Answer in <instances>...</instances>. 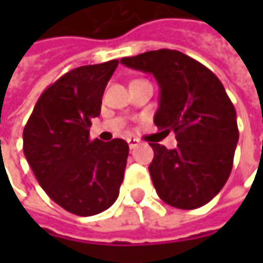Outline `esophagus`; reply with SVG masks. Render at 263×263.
I'll use <instances>...</instances> for the list:
<instances>
[{"instance_id": "esophagus-1", "label": "esophagus", "mask_w": 263, "mask_h": 263, "mask_svg": "<svg viewBox=\"0 0 263 263\" xmlns=\"http://www.w3.org/2000/svg\"><path fill=\"white\" fill-rule=\"evenodd\" d=\"M127 143H128V147H130V149H135V147H137L140 145V140H139V139H135V137H133V139L130 137V139H127Z\"/></svg>"}]
</instances>
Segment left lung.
Masks as SVG:
<instances>
[{
	"label": "left lung",
	"mask_w": 263,
	"mask_h": 263,
	"mask_svg": "<svg viewBox=\"0 0 263 263\" xmlns=\"http://www.w3.org/2000/svg\"><path fill=\"white\" fill-rule=\"evenodd\" d=\"M133 70L151 73L159 86L154 123L177 147L151 143L149 173L158 196L178 209L206 205L227 183L238 142L237 116L222 83L209 68L174 49L121 58Z\"/></svg>",
	"instance_id": "8db88e82"
}]
</instances>
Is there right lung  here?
<instances>
[{"mask_svg": "<svg viewBox=\"0 0 263 263\" xmlns=\"http://www.w3.org/2000/svg\"><path fill=\"white\" fill-rule=\"evenodd\" d=\"M117 66L111 60L60 77L37 99L23 130V152L36 180L57 205L79 217L111 206L124 178L126 140L89 139Z\"/></svg>", "mask_w": 263, "mask_h": 263, "instance_id": "add662e5", "label": "right lung"}]
</instances>
